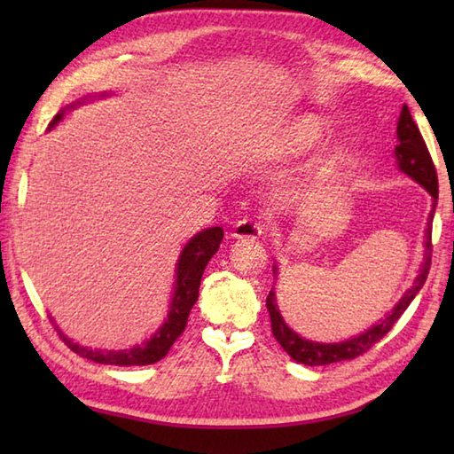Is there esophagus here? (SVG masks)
<instances>
[{
  "mask_svg": "<svg viewBox=\"0 0 454 454\" xmlns=\"http://www.w3.org/2000/svg\"><path fill=\"white\" fill-rule=\"evenodd\" d=\"M263 234V228L259 222L252 220V218H242L238 220L234 224V230H232V236L236 239H257L259 236Z\"/></svg>",
  "mask_w": 454,
  "mask_h": 454,
  "instance_id": "esophagus-1",
  "label": "esophagus"
}]
</instances>
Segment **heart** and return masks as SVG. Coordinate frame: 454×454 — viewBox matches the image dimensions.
<instances>
[{
    "label": "heart",
    "mask_w": 454,
    "mask_h": 454,
    "mask_svg": "<svg viewBox=\"0 0 454 454\" xmlns=\"http://www.w3.org/2000/svg\"><path fill=\"white\" fill-rule=\"evenodd\" d=\"M324 137L322 124L314 117H293L267 134L262 142V152L267 158H288L296 156L316 146L320 138ZM337 161V156H333L325 161V168H332Z\"/></svg>",
    "instance_id": "obj_1"
}]
</instances>
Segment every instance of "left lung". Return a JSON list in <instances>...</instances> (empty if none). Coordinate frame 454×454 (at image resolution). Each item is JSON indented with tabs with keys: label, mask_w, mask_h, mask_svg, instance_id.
Masks as SVG:
<instances>
[{
	"label": "left lung",
	"mask_w": 454,
	"mask_h": 454,
	"mask_svg": "<svg viewBox=\"0 0 454 454\" xmlns=\"http://www.w3.org/2000/svg\"><path fill=\"white\" fill-rule=\"evenodd\" d=\"M396 134H398V146L394 148V158H396L398 169L402 173H406V176L411 177L416 183H419V185L433 197L427 228H426V242H423L426 252H423V263L419 267V273L416 278H413L411 286L396 302V306L392 308V312L380 317V320L372 324L369 330H364L363 333L349 337V340L340 341V343L312 341L293 332L283 320L281 310H278V304H277L275 291L271 288V293L267 296V310H269V316H271V330H273L275 340L281 343L283 349L291 355L296 363H302L308 366L332 364L340 361H349V359H355V356L366 353L376 341H380L382 337L390 332V327L398 322V317L403 312H406V308L421 291L423 283H426L429 267H431V224H433V215H435L437 197H439L437 171H435V166H433V160L429 156L426 142L421 138L418 124L411 119L408 105H403L402 107ZM273 273L277 277L278 273L277 263L273 265Z\"/></svg>",
	"instance_id": "8db88e82"
}]
</instances>
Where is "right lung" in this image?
I'll return each instance as SVG.
<instances>
[{"label":"right lung","mask_w":454,"mask_h":454,"mask_svg":"<svg viewBox=\"0 0 454 454\" xmlns=\"http://www.w3.org/2000/svg\"><path fill=\"white\" fill-rule=\"evenodd\" d=\"M109 95L111 93L103 91L98 95H88V98H82L78 101L66 105V107L60 109V113H58L52 119L48 130H52L56 124L64 119V114L67 111H74L75 107H80V105L93 101V99L109 98ZM222 238H224V230H222L220 226H212V228L202 230V232L192 236L185 244V247L181 249V255L177 259V267H176V286H173V296L169 302L168 317L148 341H144L142 345H132V347H129V349H119V351L93 349V347H83L80 343H74L70 337H66L62 333V330H58L56 327L58 333L62 335V340L74 353H78L80 356H83V359H90L93 363L117 364V366L158 363L160 359H163V356L168 355L171 345L176 343L177 337L183 333V330H185L191 308L199 298V286H200L202 273H205V267L210 262V257L218 252Z\"/></svg>","instance_id":"obj_1"}]
</instances>
